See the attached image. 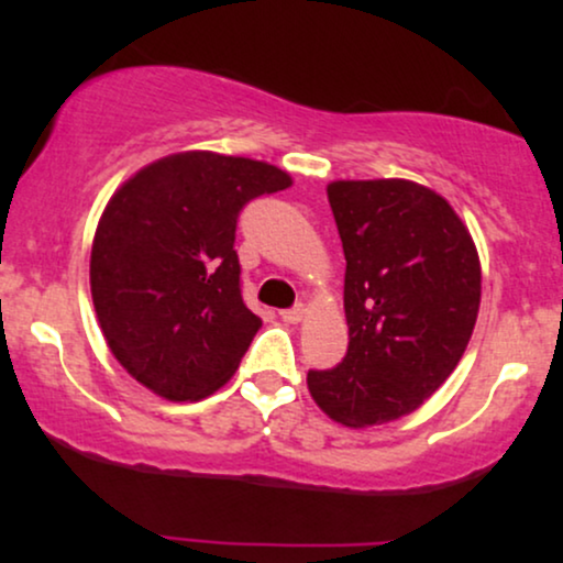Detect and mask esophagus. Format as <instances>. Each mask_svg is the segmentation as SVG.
I'll return each instance as SVG.
<instances>
[{
  "label": "esophagus",
  "instance_id": "34e87169",
  "mask_svg": "<svg viewBox=\"0 0 563 563\" xmlns=\"http://www.w3.org/2000/svg\"><path fill=\"white\" fill-rule=\"evenodd\" d=\"M303 314H307V312H303V307H294V309H283L280 318L290 322V325H296V322L303 320Z\"/></svg>",
  "mask_w": 563,
  "mask_h": 563
}]
</instances>
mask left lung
Returning a JSON list of instances; mask_svg holds the SVG:
<instances>
[{"label":"left lung","mask_w":563,"mask_h":563,"mask_svg":"<svg viewBox=\"0 0 563 563\" xmlns=\"http://www.w3.org/2000/svg\"><path fill=\"white\" fill-rule=\"evenodd\" d=\"M328 200L344 245L346 357L309 371L335 423L367 429L418 410L461 363L482 299L474 238L455 209L410 179H335Z\"/></svg>","instance_id":"1"}]
</instances>
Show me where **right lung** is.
Segmentation results:
<instances>
[{
  "label": "right lung",
  "instance_id": "obj_1",
  "mask_svg": "<svg viewBox=\"0 0 563 563\" xmlns=\"http://www.w3.org/2000/svg\"><path fill=\"white\" fill-rule=\"evenodd\" d=\"M288 172L211 151L134 172L97 222L89 286L106 344L137 384L198 402L232 378L262 320L243 303L238 214Z\"/></svg>",
  "mask_w": 563,
  "mask_h": 563
}]
</instances>
